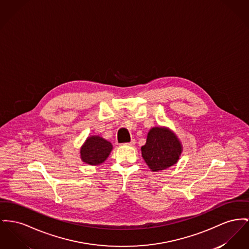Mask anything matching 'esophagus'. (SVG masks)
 <instances>
[{"mask_svg":"<svg viewBox=\"0 0 249 249\" xmlns=\"http://www.w3.org/2000/svg\"><path fill=\"white\" fill-rule=\"evenodd\" d=\"M126 145H129V146H134V145H135V140H134V139H132V140H131V142H130V143H127Z\"/></svg>","mask_w":249,"mask_h":249,"instance_id":"esophagus-1","label":"esophagus"}]
</instances>
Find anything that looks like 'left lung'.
Listing matches in <instances>:
<instances>
[{
  "mask_svg": "<svg viewBox=\"0 0 249 249\" xmlns=\"http://www.w3.org/2000/svg\"><path fill=\"white\" fill-rule=\"evenodd\" d=\"M142 157L153 172L166 169L177 163L182 146L174 132L165 127L149 130L146 144L141 147Z\"/></svg>",
  "mask_w": 249,
  "mask_h": 249,
  "instance_id": "left-lung-1",
  "label": "left lung"
}]
</instances>
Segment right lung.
Segmentation results:
<instances>
[{"mask_svg": "<svg viewBox=\"0 0 249 249\" xmlns=\"http://www.w3.org/2000/svg\"><path fill=\"white\" fill-rule=\"evenodd\" d=\"M112 149V144L103 137L99 135L89 136L81 147V159L90 165H98L108 158Z\"/></svg>", "mask_w": 249, "mask_h": 249, "instance_id": "obj_1", "label": "right lung"}]
</instances>
